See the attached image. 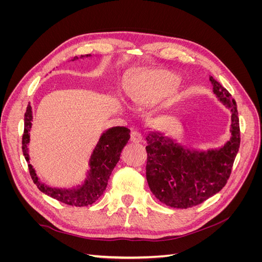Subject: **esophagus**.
I'll return each instance as SVG.
<instances>
[{
  "label": "esophagus",
  "mask_w": 262,
  "mask_h": 262,
  "mask_svg": "<svg viewBox=\"0 0 262 262\" xmlns=\"http://www.w3.org/2000/svg\"><path fill=\"white\" fill-rule=\"evenodd\" d=\"M143 141V138H142V134L138 131H133L131 133V142L133 143H141Z\"/></svg>",
  "instance_id": "1"
}]
</instances>
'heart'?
Here are the masks:
<instances>
[{"instance_id":"heart-1","label":"heart","mask_w":262,"mask_h":262,"mask_svg":"<svg viewBox=\"0 0 262 262\" xmlns=\"http://www.w3.org/2000/svg\"><path fill=\"white\" fill-rule=\"evenodd\" d=\"M179 78L164 70H140L131 73L122 86L125 100L143 108L155 104L177 89Z\"/></svg>"}]
</instances>
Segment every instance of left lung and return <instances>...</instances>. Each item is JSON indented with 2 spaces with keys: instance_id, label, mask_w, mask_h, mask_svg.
I'll use <instances>...</instances> for the list:
<instances>
[{
  "instance_id": "8db88e82",
  "label": "left lung",
  "mask_w": 262,
  "mask_h": 262,
  "mask_svg": "<svg viewBox=\"0 0 262 262\" xmlns=\"http://www.w3.org/2000/svg\"><path fill=\"white\" fill-rule=\"evenodd\" d=\"M213 93L231 110V138L220 148L191 150L163 133L149 131L146 137V179L150 191L171 208L188 209L221 191L229 178L241 144L236 101L210 76Z\"/></svg>"
}]
</instances>
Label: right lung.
<instances>
[{"label":"right lung","instance_id":"right-lung-1","mask_svg":"<svg viewBox=\"0 0 262 262\" xmlns=\"http://www.w3.org/2000/svg\"><path fill=\"white\" fill-rule=\"evenodd\" d=\"M84 57H91V54L81 55V58ZM78 58L75 57L72 61ZM31 121H33V114H31L30 105H28L25 118H24V134L21 141L23 154L25 156L26 162H28L31 179L38 189L53 199L68 205H72V207H87V205L96 202L104 193L112 171L120 160L123 147L128 143L130 130L125 126H114L102 133L90 158L91 169L87 173L84 184L72 189H62L52 188L42 184L38 178L33 166L29 164L28 143L30 140L29 132L31 129Z\"/></svg>","mask_w":262,"mask_h":262}]
</instances>
